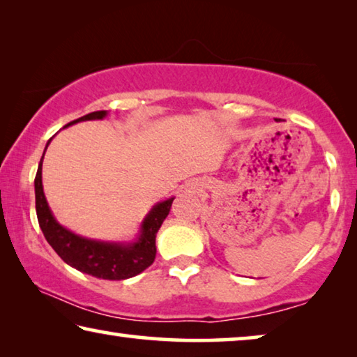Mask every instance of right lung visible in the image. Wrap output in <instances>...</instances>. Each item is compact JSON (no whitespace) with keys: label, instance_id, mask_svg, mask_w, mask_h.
<instances>
[{"label":"right lung","instance_id":"right-lung-1","mask_svg":"<svg viewBox=\"0 0 357 357\" xmlns=\"http://www.w3.org/2000/svg\"><path fill=\"white\" fill-rule=\"evenodd\" d=\"M105 116V110L93 112L72 121L68 126L80 123V121L102 119ZM42 159H44V155H42ZM42 159L34 179L36 213H38L39 227L44 233L47 243L53 247V250L61 257L64 263H68L80 273L105 280L130 279V277L143 273L144 269L153 264L155 258V234L168 213H170L174 198H168L165 202L157 203L149 211V214L142 222L140 234H138L134 243H104V241L82 238L69 231L63 225H59L55 217H53L50 208H48L44 187H42Z\"/></svg>","mask_w":357,"mask_h":357}]
</instances>
